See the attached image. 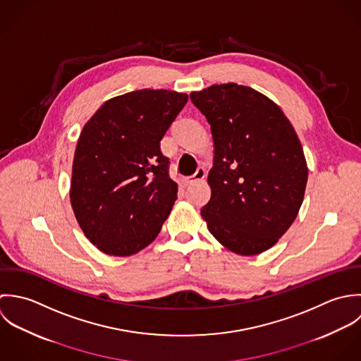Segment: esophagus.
<instances>
[{
    "instance_id": "1",
    "label": "esophagus",
    "mask_w": 361,
    "mask_h": 361,
    "mask_svg": "<svg viewBox=\"0 0 361 361\" xmlns=\"http://www.w3.org/2000/svg\"><path fill=\"white\" fill-rule=\"evenodd\" d=\"M204 178H205V170H204V167H200V169L197 170V173H195L192 177H190V178L185 180V184H187V185H192V184H195V183L204 181Z\"/></svg>"
}]
</instances>
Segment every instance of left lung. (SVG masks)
I'll use <instances>...</instances> for the list:
<instances>
[{
	"mask_svg": "<svg viewBox=\"0 0 361 361\" xmlns=\"http://www.w3.org/2000/svg\"><path fill=\"white\" fill-rule=\"evenodd\" d=\"M214 138L211 200L201 209L208 230L234 254L274 247L298 215L308 167L282 109L258 90L212 85L191 92Z\"/></svg>",
	"mask_w": 361,
	"mask_h": 361,
	"instance_id": "left-lung-1",
	"label": "left lung"
}]
</instances>
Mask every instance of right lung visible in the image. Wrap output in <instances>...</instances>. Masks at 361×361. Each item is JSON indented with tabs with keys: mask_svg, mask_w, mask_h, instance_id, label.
I'll return each mask as SVG.
<instances>
[{
	"mask_svg": "<svg viewBox=\"0 0 361 361\" xmlns=\"http://www.w3.org/2000/svg\"><path fill=\"white\" fill-rule=\"evenodd\" d=\"M187 93L141 89L104 102L83 126L70 200L87 240L113 257H130L159 234L177 200L160 141Z\"/></svg>",
	"mask_w": 361,
	"mask_h": 361,
	"instance_id": "right-lung-1",
	"label": "right lung"
}]
</instances>
